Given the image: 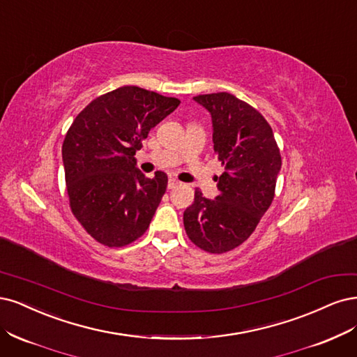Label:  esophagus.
<instances>
[{
  "label": "esophagus",
  "instance_id": "esophagus-1",
  "mask_svg": "<svg viewBox=\"0 0 357 357\" xmlns=\"http://www.w3.org/2000/svg\"><path fill=\"white\" fill-rule=\"evenodd\" d=\"M179 185V182L176 181V179H169V182H167V188L169 190H174V188H176Z\"/></svg>",
  "mask_w": 357,
  "mask_h": 357
}]
</instances>
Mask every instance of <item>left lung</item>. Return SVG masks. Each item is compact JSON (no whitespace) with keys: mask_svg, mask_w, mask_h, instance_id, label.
Masks as SVG:
<instances>
[{"mask_svg":"<svg viewBox=\"0 0 357 357\" xmlns=\"http://www.w3.org/2000/svg\"><path fill=\"white\" fill-rule=\"evenodd\" d=\"M194 100L211 112L213 149L225 172L216 178L215 200L195 190L183 227L195 246L224 254L248 240L270 208L282 157L271 126L249 103L227 91Z\"/></svg>","mask_w":357,"mask_h":357,"instance_id":"1","label":"left lung"}]
</instances>
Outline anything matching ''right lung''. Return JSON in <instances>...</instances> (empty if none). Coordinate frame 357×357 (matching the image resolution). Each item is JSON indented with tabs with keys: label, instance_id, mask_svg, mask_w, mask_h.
<instances>
[{
	"label": "right lung",
	"instance_id": "1",
	"mask_svg": "<svg viewBox=\"0 0 357 357\" xmlns=\"http://www.w3.org/2000/svg\"><path fill=\"white\" fill-rule=\"evenodd\" d=\"M181 103L136 86L91 100L78 114L62 145L70 206L86 231L108 248L139 238L167 187V175L146 178L135 154L149 130Z\"/></svg>",
	"mask_w": 357,
	"mask_h": 357
}]
</instances>
